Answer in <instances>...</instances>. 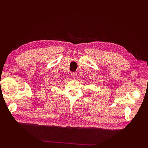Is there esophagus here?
Instances as JSON below:
<instances>
[{"instance_id": "34e87169", "label": "esophagus", "mask_w": 148, "mask_h": 148, "mask_svg": "<svg viewBox=\"0 0 148 148\" xmlns=\"http://www.w3.org/2000/svg\"><path fill=\"white\" fill-rule=\"evenodd\" d=\"M71 76L73 78H76L77 76V72H72L71 74Z\"/></svg>"}]
</instances>
